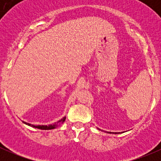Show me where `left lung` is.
I'll list each match as a JSON object with an SVG mask.
<instances>
[{"label": "left lung", "instance_id": "1", "mask_svg": "<svg viewBox=\"0 0 161 161\" xmlns=\"http://www.w3.org/2000/svg\"><path fill=\"white\" fill-rule=\"evenodd\" d=\"M108 133H114V134H117V133H118V132H110V131H108ZM118 133H119V132H118Z\"/></svg>", "mask_w": 161, "mask_h": 161}]
</instances>
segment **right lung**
<instances>
[{
    "mask_svg": "<svg viewBox=\"0 0 161 161\" xmlns=\"http://www.w3.org/2000/svg\"><path fill=\"white\" fill-rule=\"evenodd\" d=\"M65 118H66V117H64L62 119L60 120V121H58L57 123H54V124H53V125H31V124H30V123L25 122V121H23V123H25V124L27 125L32 126V127L36 128V129H43V130H49V129H55V128L58 127V125H60L61 124H62V123L65 121Z\"/></svg>",
    "mask_w": 161,
    "mask_h": 161,
    "instance_id": "right-lung-1",
    "label": "right lung"
}]
</instances>
